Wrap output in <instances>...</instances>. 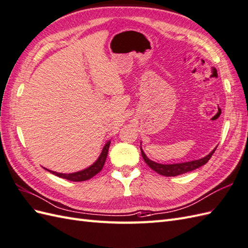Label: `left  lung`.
<instances>
[{
    "mask_svg": "<svg viewBox=\"0 0 248 248\" xmlns=\"http://www.w3.org/2000/svg\"><path fill=\"white\" fill-rule=\"evenodd\" d=\"M141 144V142H140ZM217 149L216 147L211 153L208 155H206L205 157L200 158V159H197V160H192V161H187V162H181V163H173V164H162V163H158L155 162L153 160H151L148 158V156L144 154L143 150L141 149V145H140V151H141V155L143 160L145 161V163L148 164V166L155 170L156 173L160 174L162 176H166V177H172V176H178L181 174H185L187 172H190V170H194L196 169H198L202 166H204V164L211 159L212 155L214 154V152Z\"/></svg>",
    "mask_w": 248,
    "mask_h": 248,
    "instance_id": "1",
    "label": "left lung"
}]
</instances>
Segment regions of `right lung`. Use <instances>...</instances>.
<instances>
[{
  "label": "right lung",
  "mask_w": 248,
  "mask_h": 248,
  "mask_svg": "<svg viewBox=\"0 0 248 248\" xmlns=\"http://www.w3.org/2000/svg\"><path fill=\"white\" fill-rule=\"evenodd\" d=\"M110 143H111L110 140L107 141V143L105 144V147L103 148V151H101L99 157L97 158V160L95 161L93 164H91L90 167H88L85 170H78V172H75V173H70V174H62V173L53 172V170H50L48 169H46V170H48V172L52 173L55 176L61 177V178L67 179V180H70V181L78 182V181H85V180H88V179H91L92 177H94L95 175L98 174L101 170V169H103L104 164L106 162V159H107L108 152H109Z\"/></svg>",
  "instance_id": "add662e5"
}]
</instances>
